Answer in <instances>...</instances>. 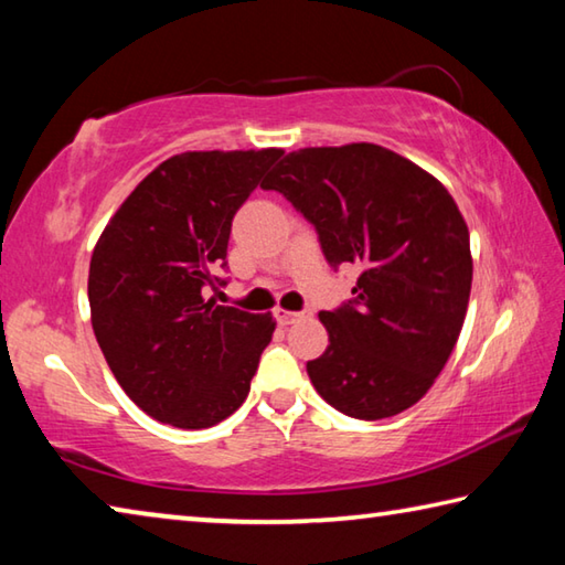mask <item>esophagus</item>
I'll use <instances>...</instances> for the list:
<instances>
[{
	"mask_svg": "<svg viewBox=\"0 0 565 565\" xmlns=\"http://www.w3.org/2000/svg\"><path fill=\"white\" fill-rule=\"evenodd\" d=\"M303 317H306V311H286V309L274 311V319H276V323H279V327H289V323L299 321Z\"/></svg>",
	"mask_w": 565,
	"mask_h": 565,
	"instance_id": "esophagus-1",
	"label": "esophagus"
}]
</instances>
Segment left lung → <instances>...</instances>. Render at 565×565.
Listing matches in <instances>:
<instances>
[{
  "label": "left lung",
  "mask_w": 565,
  "mask_h": 565,
  "mask_svg": "<svg viewBox=\"0 0 565 565\" xmlns=\"http://www.w3.org/2000/svg\"><path fill=\"white\" fill-rule=\"evenodd\" d=\"M262 189L313 224L331 269H359L351 299L319 313L329 347L306 363L313 388L361 420L414 406L451 356L471 294V244L451 194L366 141L291 151Z\"/></svg>",
  "instance_id": "1"
}]
</instances>
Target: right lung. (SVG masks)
I'll list each match as a JSON object with an SVG mask.
<instances>
[{
	"label": "right lung",
	"instance_id": "right-lung-1",
	"mask_svg": "<svg viewBox=\"0 0 565 565\" xmlns=\"http://www.w3.org/2000/svg\"><path fill=\"white\" fill-rule=\"evenodd\" d=\"M281 149L186 151L159 164L104 228L89 264L92 327L145 414L209 428L244 404L276 323L206 299L226 286L234 214Z\"/></svg>",
	"mask_w": 565,
	"mask_h": 565
}]
</instances>
